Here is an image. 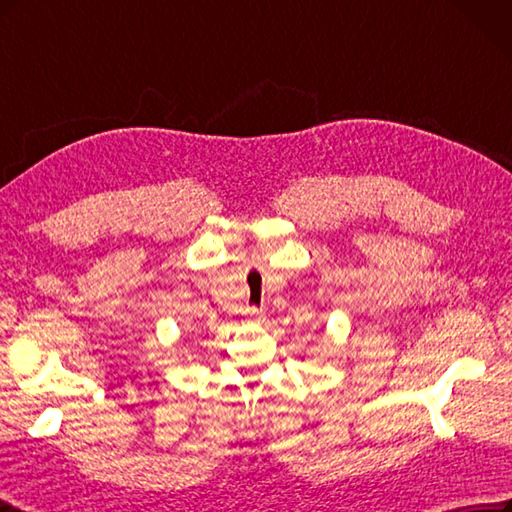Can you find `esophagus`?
Returning <instances> with one entry per match:
<instances>
[{
	"label": "esophagus",
	"instance_id": "esophagus-1",
	"mask_svg": "<svg viewBox=\"0 0 512 512\" xmlns=\"http://www.w3.org/2000/svg\"><path fill=\"white\" fill-rule=\"evenodd\" d=\"M245 313H248L254 322H260L264 317V311L260 307H248V309H245Z\"/></svg>",
	"mask_w": 512,
	"mask_h": 512
}]
</instances>
